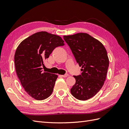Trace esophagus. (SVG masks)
<instances>
[{
  "label": "esophagus",
  "mask_w": 129,
  "mask_h": 129,
  "mask_svg": "<svg viewBox=\"0 0 129 129\" xmlns=\"http://www.w3.org/2000/svg\"><path fill=\"white\" fill-rule=\"evenodd\" d=\"M68 76V74H65V75H61V76L63 77H67Z\"/></svg>",
  "instance_id": "1"
}]
</instances>
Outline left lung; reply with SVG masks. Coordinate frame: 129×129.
<instances>
[{"instance_id":"8db88e82","label":"left lung","mask_w":129,"mask_h":129,"mask_svg":"<svg viewBox=\"0 0 129 129\" xmlns=\"http://www.w3.org/2000/svg\"><path fill=\"white\" fill-rule=\"evenodd\" d=\"M77 63L81 67V75L74 76L76 82L71 89L77 100L85 101L94 96L106 79L109 61L106 49L96 39L85 33L64 36Z\"/></svg>"}]
</instances>
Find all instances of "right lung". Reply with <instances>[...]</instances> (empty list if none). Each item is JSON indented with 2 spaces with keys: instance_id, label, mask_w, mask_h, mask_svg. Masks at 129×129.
<instances>
[{
  "instance_id": "obj_1",
  "label": "right lung",
  "mask_w": 129,
  "mask_h": 129,
  "mask_svg": "<svg viewBox=\"0 0 129 129\" xmlns=\"http://www.w3.org/2000/svg\"><path fill=\"white\" fill-rule=\"evenodd\" d=\"M64 42L60 36L42 31L26 38L18 46L15 71L25 91L35 100H44L52 94L58 76L43 72L41 66L54 48L63 46Z\"/></svg>"
}]
</instances>
